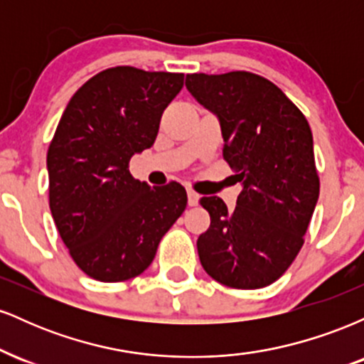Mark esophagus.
I'll return each mask as SVG.
<instances>
[{
	"instance_id": "esophagus-1",
	"label": "esophagus",
	"mask_w": 364,
	"mask_h": 364,
	"mask_svg": "<svg viewBox=\"0 0 364 364\" xmlns=\"http://www.w3.org/2000/svg\"><path fill=\"white\" fill-rule=\"evenodd\" d=\"M186 195H188V205L195 207L196 203H198V198H200L198 193H196V191H193V190H188Z\"/></svg>"
}]
</instances>
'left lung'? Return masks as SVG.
I'll use <instances>...</instances> for the list:
<instances>
[{
    "label": "left lung",
    "instance_id": "8db88e82",
    "mask_svg": "<svg viewBox=\"0 0 364 364\" xmlns=\"http://www.w3.org/2000/svg\"><path fill=\"white\" fill-rule=\"evenodd\" d=\"M186 89L223 129L224 161L243 185L235 210L202 196L210 228L196 241L205 272L258 289L289 269L320 193L310 124L275 83L250 72L186 75Z\"/></svg>",
    "mask_w": 364,
    "mask_h": 364
}]
</instances>
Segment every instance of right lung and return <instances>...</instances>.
Segmentation results:
<instances>
[{
    "instance_id": "add662e5",
    "label": "right lung",
    "mask_w": 364,
    "mask_h": 364,
    "mask_svg": "<svg viewBox=\"0 0 364 364\" xmlns=\"http://www.w3.org/2000/svg\"><path fill=\"white\" fill-rule=\"evenodd\" d=\"M183 73L114 66L73 94L48 149L49 208L73 262L89 277L121 282L144 272L186 208V190L150 188L129 159L156 141Z\"/></svg>"
}]
</instances>
